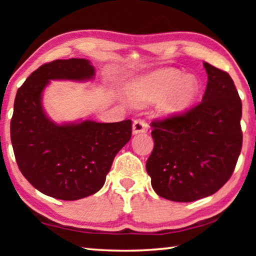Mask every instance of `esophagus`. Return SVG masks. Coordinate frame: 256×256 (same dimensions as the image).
Segmentation results:
<instances>
[{"label": "esophagus", "mask_w": 256, "mask_h": 256, "mask_svg": "<svg viewBox=\"0 0 256 256\" xmlns=\"http://www.w3.org/2000/svg\"><path fill=\"white\" fill-rule=\"evenodd\" d=\"M132 131L133 134L144 133L148 131V124L144 120H136L132 125Z\"/></svg>", "instance_id": "34e87169"}]
</instances>
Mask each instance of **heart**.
<instances>
[{
  "instance_id": "heart-1",
  "label": "heart",
  "mask_w": 256,
  "mask_h": 256,
  "mask_svg": "<svg viewBox=\"0 0 256 256\" xmlns=\"http://www.w3.org/2000/svg\"><path fill=\"white\" fill-rule=\"evenodd\" d=\"M198 92L194 76H182L174 68L156 71L134 82L128 88V96L136 106H146L164 100L162 112L175 115L188 108Z\"/></svg>"
}]
</instances>
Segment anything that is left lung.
I'll return each instance as SVG.
<instances>
[{
  "instance_id": "obj_1",
  "label": "left lung",
  "mask_w": 256,
  "mask_h": 256,
  "mask_svg": "<svg viewBox=\"0 0 256 256\" xmlns=\"http://www.w3.org/2000/svg\"><path fill=\"white\" fill-rule=\"evenodd\" d=\"M202 102L180 115L151 123L154 146L146 172L159 196L192 202L216 193L230 178L242 142V100L227 72L203 63Z\"/></svg>"
}]
</instances>
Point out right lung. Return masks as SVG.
Returning a JSON list of instances; mask_svg holds the SVG:
<instances>
[{
    "instance_id": "add662e5",
    "label": "right lung",
    "mask_w": 256,
    "mask_h": 256,
    "mask_svg": "<svg viewBox=\"0 0 256 256\" xmlns=\"http://www.w3.org/2000/svg\"><path fill=\"white\" fill-rule=\"evenodd\" d=\"M94 76L88 60H56L38 68L16 92L11 120L16 160L29 183L45 196L73 201L98 192L115 156L131 138V120L58 124L47 116L42 99L50 80Z\"/></svg>"
}]
</instances>
